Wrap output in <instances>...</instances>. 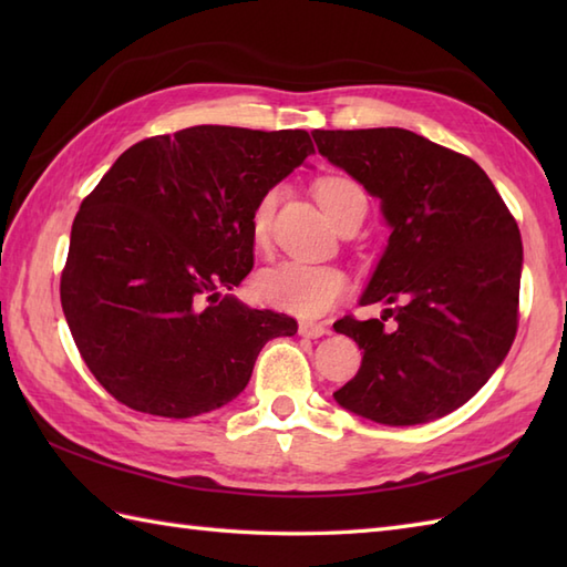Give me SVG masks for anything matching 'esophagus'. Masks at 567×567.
Here are the masks:
<instances>
[{
  "label": "esophagus",
  "mask_w": 567,
  "mask_h": 567,
  "mask_svg": "<svg viewBox=\"0 0 567 567\" xmlns=\"http://www.w3.org/2000/svg\"><path fill=\"white\" fill-rule=\"evenodd\" d=\"M327 333H329L327 323L299 321V336H305V339H321V336H327Z\"/></svg>",
  "instance_id": "1"
}]
</instances>
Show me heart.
Returning <instances> with one entry per match:
<instances>
[{
  "mask_svg": "<svg viewBox=\"0 0 567 567\" xmlns=\"http://www.w3.org/2000/svg\"><path fill=\"white\" fill-rule=\"evenodd\" d=\"M317 197L321 207L329 212L331 219L339 224L346 209L363 195L355 183L346 177H327L317 185ZM277 192H265L250 214V236L256 244H262L270 231V219L275 209ZM348 290L343 270L333 265L309 262L290 258L265 268L252 280V292L262 305L272 309L290 311L297 317H319L329 311Z\"/></svg>",
  "mask_w": 567,
  "mask_h": 567,
  "instance_id": "b5f03b06",
  "label": "heart"
}]
</instances>
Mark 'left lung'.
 Returning a JSON list of instances; mask_svg holds the SVG:
<instances>
[{"instance_id": "obj_1", "label": "left lung", "mask_w": 567, "mask_h": 567, "mask_svg": "<svg viewBox=\"0 0 567 567\" xmlns=\"http://www.w3.org/2000/svg\"><path fill=\"white\" fill-rule=\"evenodd\" d=\"M319 153L380 199L390 238L360 305L382 319L333 323L363 351L333 392L348 412L416 426L463 406L516 336L524 248L483 167L406 128L311 131ZM395 319L392 328L383 323Z\"/></svg>"}]
</instances>
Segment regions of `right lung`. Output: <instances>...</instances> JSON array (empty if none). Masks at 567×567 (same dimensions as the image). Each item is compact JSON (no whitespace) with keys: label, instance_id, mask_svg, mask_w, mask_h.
I'll list each match as a JSON object with an SVG mask.
<instances>
[{"label":"right lung","instance_id":"1","mask_svg":"<svg viewBox=\"0 0 567 567\" xmlns=\"http://www.w3.org/2000/svg\"><path fill=\"white\" fill-rule=\"evenodd\" d=\"M315 153L302 128L192 126L118 155L72 221L60 302L114 400L189 419L246 390L262 346L297 321L250 309L258 199Z\"/></svg>","mask_w":567,"mask_h":567}]
</instances>
